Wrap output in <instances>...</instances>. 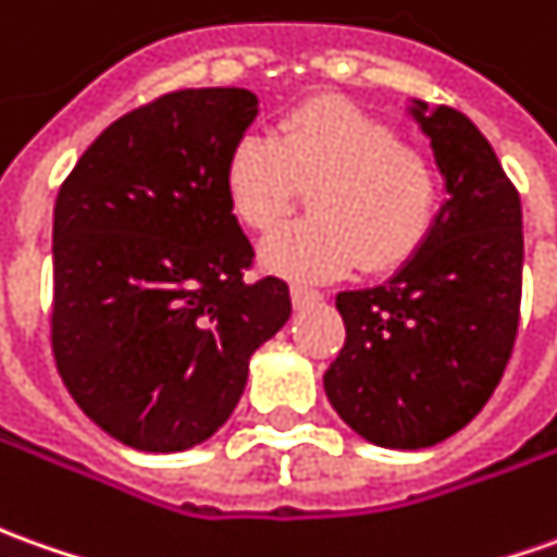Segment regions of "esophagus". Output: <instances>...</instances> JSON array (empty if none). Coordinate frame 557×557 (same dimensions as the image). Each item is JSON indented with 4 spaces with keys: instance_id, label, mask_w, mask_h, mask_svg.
I'll use <instances>...</instances> for the list:
<instances>
[{
    "instance_id": "esophagus-1",
    "label": "esophagus",
    "mask_w": 557,
    "mask_h": 557,
    "mask_svg": "<svg viewBox=\"0 0 557 557\" xmlns=\"http://www.w3.org/2000/svg\"><path fill=\"white\" fill-rule=\"evenodd\" d=\"M289 293H293L295 305H308V301H317V298H320V293H317V289L301 286V283H293V286H289Z\"/></svg>"
}]
</instances>
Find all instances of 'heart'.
Segmentation results:
<instances>
[{
	"mask_svg": "<svg viewBox=\"0 0 557 557\" xmlns=\"http://www.w3.org/2000/svg\"><path fill=\"white\" fill-rule=\"evenodd\" d=\"M310 188L313 215L277 231L264 264L295 280L338 277L359 262L381 274L408 262L436 225V164L366 109L313 97L283 112L274 139L240 136L225 161V198L247 228L274 231Z\"/></svg>",
	"mask_w": 557,
	"mask_h": 557,
	"instance_id": "heart-1",
	"label": "heart"
}]
</instances>
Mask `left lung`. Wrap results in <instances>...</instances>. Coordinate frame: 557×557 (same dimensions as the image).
Returning <instances> with one entry per match:
<instances>
[{"mask_svg":"<svg viewBox=\"0 0 557 557\" xmlns=\"http://www.w3.org/2000/svg\"><path fill=\"white\" fill-rule=\"evenodd\" d=\"M430 136L448 200L387 283L338 293L347 338L323 374L342 421L418 451L463 430L500 384L521 308V200L482 131L451 106L408 109Z\"/></svg>","mask_w":557,"mask_h":557,"instance_id":"obj_1","label":"left lung"}]
</instances>
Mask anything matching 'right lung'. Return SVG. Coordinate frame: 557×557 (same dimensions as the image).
Returning <instances> with one entry per match:
<instances>
[{
  "label": "right lung",
  "instance_id": "right-lung-1",
  "mask_svg": "<svg viewBox=\"0 0 557 557\" xmlns=\"http://www.w3.org/2000/svg\"><path fill=\"white\" fill-rule=\"evenodd\" d=\"M256 115L252 90H173L112 121L60 185L57 372L136 451L213 436L293 313L283 280H247L256 252L225 198L228 151Z\"/></svg>",
  "mask_w": 557,
  "mask_h": 557
}]
</instances>
